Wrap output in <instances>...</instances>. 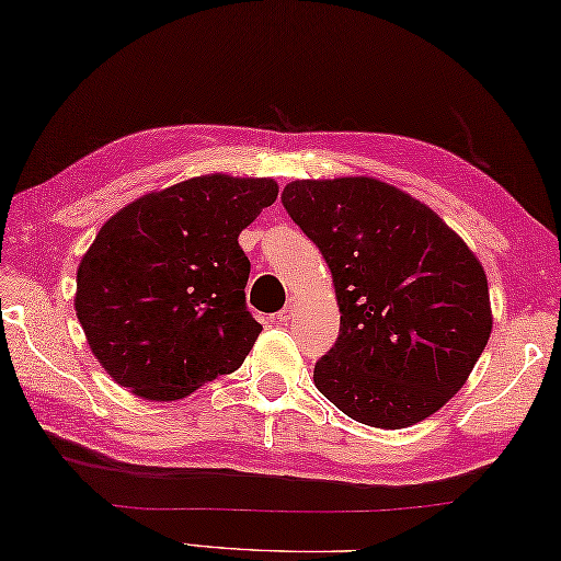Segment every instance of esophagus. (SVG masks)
Wrapping results in <instances>:
<instances>
[{
    "mask_svg": "<svg viewBox=\"0 0 561 561\" xmlns=\"http://www.w3.org/2000/svg\"><path fill=\"white\" fill-rule=\"evenodd\" d=\"M294 311H296V299H289V301H287V306H284L282 311L277 313V320H279V323H289L291 316H294Z\"/></svg>",
    "mask_w": 561,
    "mask_h": 561,
    "instance_id": "34e87169",
    "label": "esophagus"
}]
</instances>
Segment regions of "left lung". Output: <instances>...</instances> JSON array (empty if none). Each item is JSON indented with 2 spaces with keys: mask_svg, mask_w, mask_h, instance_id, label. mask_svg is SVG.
Instances as JSON below:
<instances>
[{
  "mask_svg": "<svg viewBox=\"0 0 561 561\" xmlns=\"http://www.w3.org/2000/svg\"><path fill=\"white\" fill-rule=\"evenodd\" d=\"M294 224L335 282L340 337L316 388L352 420L404 428L444 408L492 332L484 270L436 211L376 178L294 181Z\"/></svg>",
  "mask_w": 561,
  "mask_h": 561,
  "instance_id": "left-lung-1",
  "label": "left lung"
}]
</instances>
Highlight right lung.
<instances>
[{
	"mask_svg": "<svg viewBox=\"0 0 561 561\" xmlns=\"http://www.w3.org/2000/svg\"><path fill=\"white\" fill-rule=\"evenodd\" d=\"M270 178H190L103 224L77 270V318L101 366L145 400H181L243 364L248 311L238 233L277 199Z\"/></svg>",
	"mask_w": 561,
	"mask_h": 561,
	"instance_id": "right-lung-1",
	"label": "right lung"
}]
</instances>
